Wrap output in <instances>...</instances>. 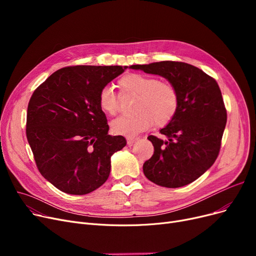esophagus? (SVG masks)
Wrapping results in <instances>:
<instances>
[{
	"mask_svg": "<svg viewBox=\"0 0 256 256\" xmlns=\"http://www.w3.org/2000/svg\"><path fill=\"white\" fill-rule=\"evenodd\" d=\"M136 140H137L136 137H128V138H126V142H128V145H132L134 143H135Z\"/></svg>",
	"mask_w": 256,
	"mask_h": 256,
	"instance_id": "1",
	"label": "esophagus"
}]
</instances>
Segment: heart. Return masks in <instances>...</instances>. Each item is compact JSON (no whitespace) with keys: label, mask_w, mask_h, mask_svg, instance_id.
Segmentation results:
<instances>
[{"label":"heart","mask_w":256,"mask_h":256,"mask_svg":"<svg viewBox=\"0 0 256 256\" xmlns=\"http://www.w3.org/2000/svg\"><path fill=\"white\" fill-rule=\"evenodd\" d=\"M124 92L136 96L132 116H120L111 122L116 135L134 137L148 130L154 121L156 126L167 124L178 108V94L173 85L143 74L132 72L119 80ZM98 104L102 112L114 115L118 110L119 98L111 86H104L98 92Z\"/></svg>","instance_id":"b5f03b06"}]
</instances>
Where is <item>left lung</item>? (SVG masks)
<instances>
[{
    "mask_svg": "<svg viewBox=\"0 0 256 256\" xmlns=\"http://www.w3.org/2000/svg\"><path fill=\"white\" fill-rule=\"evenodd\" d=\"M130 68L165 78L178 94L176 115L160 130L166 140L147 138L154 152L143 164L145 176L166 188L191 184L212 167L220 152L227 114L217 82L184 62H154Z\"/></svg>",
    "mask_w": 256,
    "mask_h": 256,
    "instance_id": "8db88e82",
    "label": "left lung"
}]
</instances>
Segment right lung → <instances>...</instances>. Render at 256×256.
Returning <instances> with one entry per match:
<instances>
[{"label": "right lung", "mask_w": 256, "mask_h": 256, "mask_svg": "<svg viewBox=\"0 0 256 256\" xmlns=\"http://www.w3.org/2000/svg\"><path fill=\"white\" fill-rule=\"evenodd\" d=\"M128 66L76 65L50 74L32 94L26 139L42 176L60 191L85 195L110 176L122 136L108 135L98 92Z\"/></svg>", "instance_id": "obj_1"}]
</instances>
